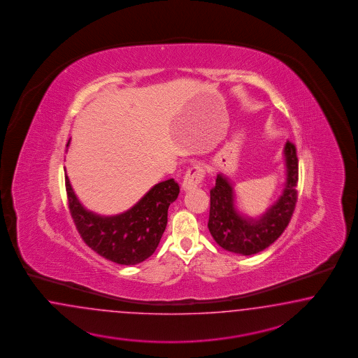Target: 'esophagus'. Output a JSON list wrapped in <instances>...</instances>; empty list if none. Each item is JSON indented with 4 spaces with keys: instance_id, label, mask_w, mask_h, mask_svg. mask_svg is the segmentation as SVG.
<instances>
[{
    "instance_id": "34e87169",
    "label": "esophagus",
    "mask_w": 358,
    "mask_h": 358,
    "mask_svg": "<svg viewBox=\"0 0 358 358\" xmlns=\"http://www.w3.org/2000/svg\"><path fill=\"white\" fill-rule=\"evenodd\" d=\"M203 178H205V171L201 165H194V166L189 168L185 174L184 181H182V190L187 192V190L198 187L203 181Z\"/></svg>"
}]
</instances>
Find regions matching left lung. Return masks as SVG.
Instances as JSON below:
<instances>
[{
    "instance_id": "obj_1",
    "label": "left lung",
    "mask_w": 358,
    "mask_h": 358,
    "mask_svg": "<svg viewBox=\"0 0 358 358\" xmlns=\"http://www.w3.org/2000/svg\"><path fill=\"white\" fill-rule=\"evenodd\" d=\"M286 182L281 196L260 217H244L235 206L234 186L222 173L210 190L208 231L223 250L250 256L268 248L280 238L293 217L296 205L298 157L293 143L283 148Z\"/></svg>"
}]
</instances>
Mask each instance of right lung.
Returning <instances> with one entry per match:
<instances>
[{
    "instance_id": "1",
    "label": "right lung",
    "mask_w": 358,
    "mask_h": 358,
    "mask_svg": "<svg viewBox=\"0 0 358 358\" xmlns=\"http://www.w3.org/2000/svg\"><path fill=\"white\" fill-rule=\"evenodd\" d=\"M65 189L80 236L99 256L120 265H136L156 250L168 223V208L180 193V186L171 178L155 185L130 210L102 217L81 205L68 176Z\"/></svg>"
}]
</instances>
